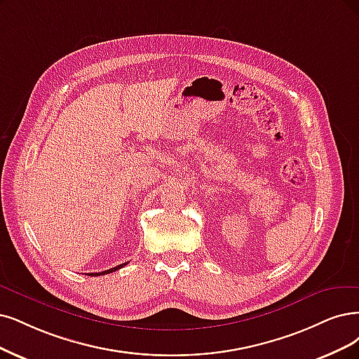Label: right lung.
I'll return each instance as SVG.
<instances>
[{
  "instance_id": "1",
  "label": "right lung",
  "mask_w": 359,
  "mask_h": 359,
  "mask_svg": "<svg viewBox=\"0 0 359 359\" xmlns=\"http://www.w3.org/2000/svg\"><path fill=\"white\" fill-rule=\"evenodd\" d=\"M128 263V262H127ZM127 263H123V264H118V266H115V268H112V269H108V271H103V272H96V273H90L91 276H99V275H104V273H111V272H115V271H118L119 268H124Z\"/></svg>"
}]
</instances>
